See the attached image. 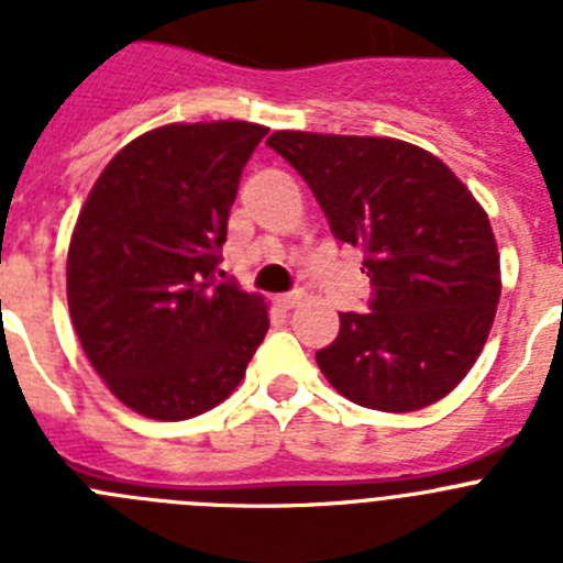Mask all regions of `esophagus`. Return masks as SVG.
I'll use <instances>...</instances> for the list:
<instances>
[{"mask_svg":"<svg viewBox=\"0 0 563 563\" xmlns=\"http://www.w3.org/2000/svg\"><path fill=\"white\" fill-rule=\"evenodd\" d=\"M305 301V292L301 290H292V292H285V296H276V305L282 307V310H292L296 305H301Z\"/></svg>","mask_w":563,"mask_h":563,"instance_id":"esophagus-1","label":"esophagus"}]
</instances>
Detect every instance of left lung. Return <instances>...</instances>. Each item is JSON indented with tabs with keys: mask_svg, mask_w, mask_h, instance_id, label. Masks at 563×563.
Here are the masks:
<instances>
[{
	"mask_svg": "<svg viewBox=\"0 0 563 563\" xmlns=\"http://www.w3.org/2000/svg\"><path fill=\"white\" fill-rule=\"evenodd\" d=\"M267 146L305 177L332 236L361 247L375 296L341 312L316 361L346 400L417 411L471 372L494 327L499 251L485 208L440 157L395 137L273 132Z\"/></svg>",
	"mask_w": 563,
	"mask_h": 563,
	"instance_id": "left-lung-1",
	"label": "left lung"
}]
</instances>
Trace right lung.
Here are the masks:
<instances>
[{
    "mask_svg": "<svg viewBox=\"0 0 563 563\" xmlns=\"http://www.w3.org/2000/svg\"><path fill=\"white\" fill-rule=\"evenodd\" d=\"M267 129L168 123L103 168L67 253V305L92 369L148 420L220 406L265 338V298L217 282L239 177Z\"/></svg>",
    "mask_w": 563,
    "mask_h": 563,
    "instance_id": "add662e5",
    "label": "right lung"
}]
</instances>
